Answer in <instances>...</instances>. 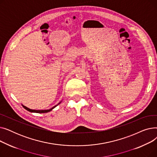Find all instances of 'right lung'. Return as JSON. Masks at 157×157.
<instances>
[{
	"label": "right lung",
	"mask_w": 157,
	"mask_h": 157,
	"mask_svg": "<svg viewBox=\"0 0 157 157\" xmlns=\"http://www.w3.org/2000/svg\"><path fill=\"white\" fill-rule=\"evenodd\" d=\"M62 102V101H61ZM60 102H59V104H58L57 105H55V106H53V108H52L51 109H44V110H36V109H30V108H27V106H25V105H23V104H21L22 105V106L23 107V108L25 109L26 110H27V111H30V112H31V113H48V112H49V111H51L52 110H53L55 107H56L59 104H60Z\"/></svg>",
	"instance_id": "right-lung-1"
}]
</instances>
